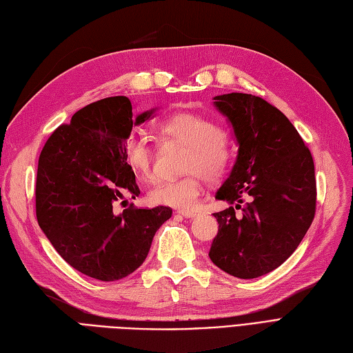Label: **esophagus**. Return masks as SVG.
Returning a JSON list of instances; mask_svg holds the SVG:
<instances>
[{
  "label": "esophagus",
  "instance_id": "obj_1",
  "mask_svg": "<svg viewBox=\"0 0 353 353\" xmlns=\"http://www.w3.org/2000/svg\"><path fill=\"white\" fill-rule=\"evenodd\" d=\"M178 214L179 215H183V216H185V218H192V216H196V211H184V209H179L178 211Z\"/></svg>",
  "mask_w": 353,
  "mask_h": 353
}]
</instances>
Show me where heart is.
Here are the masks:
<instances>
[{
    "label": "heart",
    "mask_w": 353,
    "mask_h": 353,
    "mask_svg": "<svg viewBox=\"0 0 353 353\" xmlns=\"http://www.w3.org/2000/svg\"><path fill=\"white\" fill-rule=\"evenodd\" d=\"M160 135L187 145L183 172L187 175L161 179L150 192V200L156 205L178 209H192L202 196V175L209 181L221 179L230 169L236 145L230 133L211 117L202 114L179 111L169 114L159 123ZM128 166L142 181L153 176V148L145 137H130L125 142Z\"/></svg>",
    "instance_id": "1"
}]
</instances>
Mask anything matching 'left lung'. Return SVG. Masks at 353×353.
Returning a JSON list of instances; mask_svg holds the SVG:
<instances>
[{
	"label": "left lung",
	"mask_w": 353,
	"mask_h": 353,
	"mask_svg": "<svg viewBox=\"0 0 353 353\" xmlns=\"http://www.w3.org/2000/svg\"><path fill=\"white\" fill-rule=\"evenodd\" d=\"M215 105L232 121L239 154L215 196L230 206L214 212L220 228L209 259L228 274L254 279L290 259L309 230L315 165L297 129L268 101L227 93Z\"/></svg>",
	"instance_id": "1"
}]
</instances>
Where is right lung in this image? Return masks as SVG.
<instances>
[{
	"instance_id": "1",
	"label": "right lung",
	"mask_w": 353,
	"mask_h": 353,
	"mask_svg": "<svg viewBox=\"0 0 353 353\" xmlns=\"http://www.w3.org/2000/svg\"><path fill=\"white\" fill-rule=\"evenodd\" d=\"M151 114L133 117L126 97L92 102L52 133L38 159V224L62 259L93 279L111 282L135 272L172 215L169 206L133 203L112 211L125 196L141 193L123 148L133 125Z\"/></svg>"
}]
</instances>
